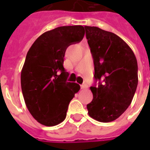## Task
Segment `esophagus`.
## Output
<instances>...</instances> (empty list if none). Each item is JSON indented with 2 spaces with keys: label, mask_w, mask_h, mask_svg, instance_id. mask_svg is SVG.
Returning a JSON list of instances; mask_svg holds the SVG:
<instances>
[{
  "label": "esophagus",
  "mask_w": 150,
  "mask_h": 150,
  "mask_svg": "<svg viewBox=\"0 0 150 150\" xmlns=\"http://www.w3.org/2000/svg\"><path fill=\"white\" fill-rule=\"evenodd\" d=\"M80 87H81L82 89H84V88H88V86H87L86 84H83L80 86Z\"/></svg>",
  "instance_id": "34e87169"
}]
</instances>
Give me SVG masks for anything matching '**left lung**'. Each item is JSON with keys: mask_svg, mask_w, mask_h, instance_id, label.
<instances>
[{"mask_svg": "<svg viewBox=\"0 0 150 150\" xmlns=\"http://www.w3.org/2000/svg\"><path fill=\"white\" fill-rule=\"evenodd\" d=\"M93 57L95 79L90 87L93 99L87 104L90 117L110 122L131 104L138 83L137 62L132 49L119 36L98 27L85 26Z\"/></svg>", "mask_w": 150, "mask_h": 150, "instance_id": "obj_1", "label": "left lung"}]
</instances>
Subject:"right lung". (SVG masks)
<instances>
[{
    "label": "right lung",
    "mask_w": 150,
    "mask_h": 150,
    "mask_svg": "<svg viewBox=\"0 0 150 150\" xmlns=\"http://www.w3.org/2000/svg\"><path fill=\"white\" fill-rule=\"evenodd\" d=\"M85 34L82 25L62 26L41 34L30 46L21 72V86L26 107L33 117L46 126L64 120L69 103L80 88L67 82L64 57L70 45Z\"/></svg>",
    "instance_id": "add662e5"
}]
</instances>
